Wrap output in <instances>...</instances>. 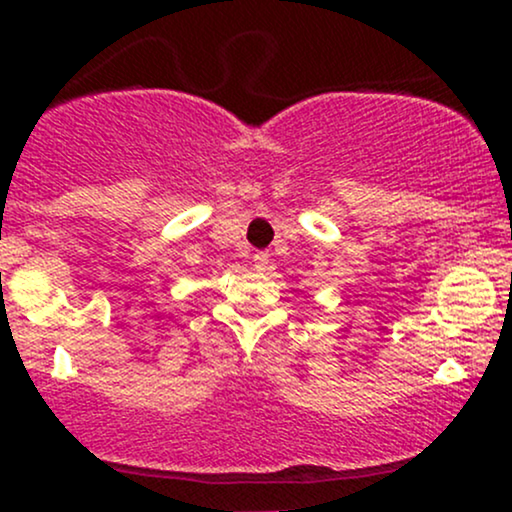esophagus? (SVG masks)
I'll return each instance as SVG.
<instances>
[{"mask_svg":"<svg viewBox=\"0 0 512 512\" xmlns=\"http://www.w3.org/2000/svg\"><path fill=\"white\" fill-rule=\"evenodd\" d=\"M252 264H255V269H260L262 272V269L269 264V255L267 252H255V255H252Z\"/></svg>","mask_w":512,"mask_h":512,"instance_id":"obj_1","label":"esophagus"}]
</instances>
